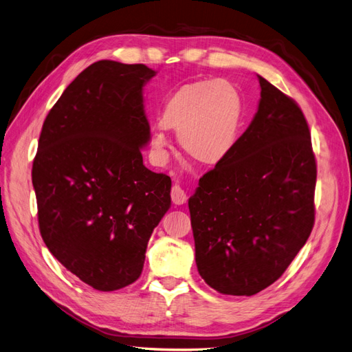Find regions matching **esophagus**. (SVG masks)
<instances>
[{
  "label": "esophagus",
  "instance_id": "obj_1",
  "mask_svg": "<svg viewBox=\"0 0 352 352\" xmlns=\"http://www.w3.org/2000/svg\"><path fill=\"white\" fill-rule=\"evenodd\" d=\"M170 197H172V201L177 206L184 204L186 201V194L182 188H180L179 185H173L172 186V192H170Z\"/></svg>",
  "mask_w": 352,
  "mask_h": 352
}]
</instances>
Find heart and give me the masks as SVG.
I'll return each instance as SVG.
<instances>
[{"instance_id": "1", "label": "heart", "mask_w": 352, "mask_h": 352, "mask_svg": "<svg viewBox=\"0 0 352 352\" xmlns=\"http://www.w3.org/2000/svg\"><path fill=\"white\" fill-rule=\"evenodd\" d=\"M243 99L230 81L206 78L182 84L161 108V126L177 131L185 154L201 166H216L230 155L243 120ZM167 136L158 129L153 148L161 153Z\"/></svg>"}]
</instances>
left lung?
<instances>
[{"label": "left lung", "mask_w": 352, "mask_h": 352, "mask_svg": "<svg viewBox=\"0 0 352 352\" xmlns=\"http://www.w3.org/2000/svg\"><path fill=\"white\" fill-rule=\"evenodd\" d=\"M258 112L189 198L195 262L223 294L252 296L277 281L316 221V155L302 109L259 77Z\"/></svg>", "instance_id": "left-lung-1"}]
</instances>
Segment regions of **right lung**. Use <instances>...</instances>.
Here are the masks:
<instances>
[{
	"instance_id": "1",
	"label": "right lung",
	"mask_w": 352,
	"mask_h": 352,
	"mask_svg": "<svg viewBox=\"0 0 352 352\" xmlns=\"http://www.w3.org/2000/svg\"><path fill=\"white\" fill-rule=\"evenodd\" d=\"M155 71L99 60L47 113L32 164L38 226L47 249L100 292L135 283L172 179L144 166L149 140L142 89Z\"/></svg>"
}]
</instances>
